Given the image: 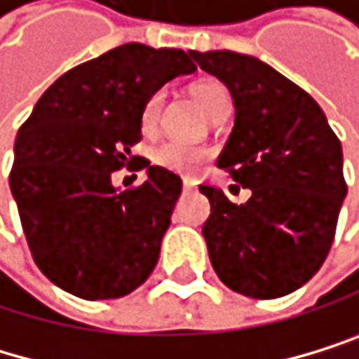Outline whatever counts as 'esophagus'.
Instances as JSON below:
<instances>
[{
    "instance_id": "obj_1",
    "label": "esophagus",
    "mask_w": 359,
    "mask_h": 359,
    "mask_svg": "<svg viewBox=\"0 0 359 359\" xmlns=\"http://www.w3.org/2000/svg\"><path fill=\"white\" fill-rule=\"evenodd\" d=\"M183 189L185 191H194L196 189V183L191 181V178H185V181H183Z\"/></svg>"
}]
</instances>
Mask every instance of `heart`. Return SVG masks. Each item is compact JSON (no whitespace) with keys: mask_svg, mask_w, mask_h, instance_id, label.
Returning a JSON list of instances; mask_svg holds the SVG:
<instances>
[{"mask_svg":"<svg viewBox=\"0 0 359 359\" xmlns=\"http://www.w3.org/2000/svg\"><path fill=\"white\" fill-rule=\"evenodd\" d=\"M191 95H194V99L201 103V107L210 116H214L218 110H223L225 105H229L227 88L220 81H214V79H205V81L194 83L191 86ZM161 99H163L161 92H152L143 105L141 130L145 134H152L156 130ZM149 158H152L156 168H163L181 176H191L203 168L207 158H210V149L203 145H189L181 141H161L149 149Z\"/></svg>","mask_w":359,"mask_h":359,"instance_id":"b5f03b06","label":"heart"}]
</instances>
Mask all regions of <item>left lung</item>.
<instances>
[{
    "label": "left lung",
    "mask_w": 359,
    "mask_h": 359,
    "mask_svg": "<svg viewBox=\"0 0 359 359\" xmlns=\"http://www.w3.org/2000/svg\"><path fill=\"white\" fill-rule=\"evenodd\" d=\"M231 92L236 121L218 168L252 189L233 205L201 185L212 214L203 225L212 267L231 291L269 300L300 289L325 262L346 196L342 145L322 107L256 57L196 53Z\"/></svg>",
    "instance_id": "8db88e82"
}]
</instances>
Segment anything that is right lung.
I'll return each mask as SVG.
<instances>
[{"mask_svg":"<svg viewBox=\"0 0 359 359\" xmlns=\"http://www.w3.org/2000/svg\"><path fill=\"white\" fill-rule=\"evenodd\" d=\"M194 70L183 50L126 43L61 74L32 107L15 139L11 191L50 283L107 300L152 273L183 183L145 163V183L118 191L112 172L141 141L147 97Z\"/></svg>","mask_w":359,"mask_h":359,"instance_id":"right-lung-1","label":"right lung"}]
</instances>
